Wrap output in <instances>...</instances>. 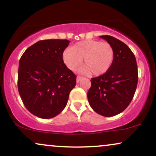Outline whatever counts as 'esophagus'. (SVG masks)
Returning a JSON list of instances; mask_svg holds the SVG:
<instances>
[{"label": "esophagus", "instance_id": "obj_1", "mask_svg": "<svg viewBox=\"0 0 156 156\" xmlns=\"http://www.w3.org/2000/svg\"><path fill=\"white\" fill-rule=\"evenodd\" d=\"M81 79H83V77H81V76H77V78H76V81H77V83H79V82L80 81V80Z\"/></svg>", "mask_w": 156, "mask_h": 156}]
</instances>
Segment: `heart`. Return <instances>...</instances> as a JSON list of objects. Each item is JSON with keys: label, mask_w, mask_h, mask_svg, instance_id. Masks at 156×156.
<instances>
[{"label": "heart", "mask_w": 156, "mask_h": 156, "mask_svg": "<svg viewBox=\"0 0 156 156\" xmlns=\"http://www.w3.org/2000/svg\"><path fill=\"white\" fill-rule=\"evenodd\" d=\"M114 58V51L110 44L93 39L78 42L72 48L64 50L62 53V59L68 69L76 70L83 58L84 65L80 68L79 72L83 74L92 73L94 76L106 73Z\"/></svg>", "instance_id": "b5f03b06"}]
</instances>
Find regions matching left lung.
Here are the masks:
<instances>
[{"instance_id": "left-lung-1", "label": "left lung", "mask_w": 156, "mask_h": 156, "mask_svg": "<svg viewBox=\"0 0 156 156\" xmlns=\"http://www.w3.org/2000/svg\"><path fill=\"white\" fill-rule=\"evenodd\" d=\"M112 46L113 63L106 73L91 79L89 103L98 114L113 117L122 112L133 99L138 83L135 55L124 42L112 36H101Z\"/></svg>"}]
</instances>
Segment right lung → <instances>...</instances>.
Returning <instances> with one entry per match:
<instances>
[{
    "mask_svg": "<svg viewBox=\"0 0 156 156\" xmlns=\"http://www.w3.org/2000/svg\"><path fill=\"white\" fill-rule=\"evenodd\" d=\"M67 39L40 40L30 46L19 62V94L34 115L51 119L67 105L76 76L64 64L62 53Z\"/></svg>",
    "mask_w": 156,
    "mask_h": 156,
    "instance_id": "right-lung-1",
    "label": "right lung"
}]
</instances>
